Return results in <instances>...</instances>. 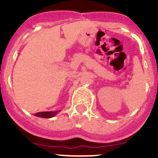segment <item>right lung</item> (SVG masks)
I'll list each match as a JSON object with an SVG mask.
<instances>
[{
	"label": "right lung",
	"instance_id": "obj_1",
	"mask_svg": "<svg viewBox=\"0 0 158 158\" xmlns=\"http://www.w3.org/2000/svg\"><path fill=\"white\" fill-rule=\"evenodd\" d=\"M59 111L60 110L48 111V112H39V113L35 114V115L38 116V117H41V118H52V117L56 115Z\"/></svg>",
	"mask_w": 158,
	"mask_h": 158
}]
</instances>
